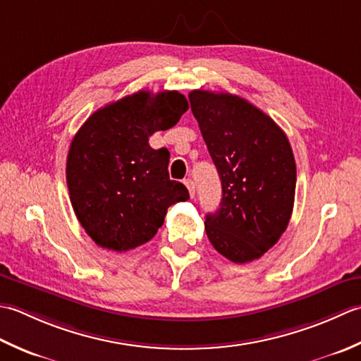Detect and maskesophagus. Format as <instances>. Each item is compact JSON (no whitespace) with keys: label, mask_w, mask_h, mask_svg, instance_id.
Segmentation results:
<instances>
[{"label":"esophagus","mask_w":361,"mask_h":361,"mask_svg":"<svg viewBox=\"0 0 361 361\" xmlns=\"http://www.w3.org/2000/svg\"><path fill=\"white\" fill-rule=\"evenodd\" d=\"M183 183H185V187L188 188V191H190V196H191V197H195V182H193V179H191V178L183 179Z\"/></svg>","instance_id":"34e87169"}]
</instances>
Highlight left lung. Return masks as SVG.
I'll return each mask as SVG.
<instances>
[{
    "mask_svg": "<svg viewBox=\"0 0 361 361\" xmlns=\"http://www.w3.org/2000/svg\"><path fill=\"white\" fill-rule=\"evenodd\" d=\"M188 99L223 185L219 209L205 216L207 237L233 263L260 259L291 218L296 164L288 138L235 94L193 90Z\"/></svg>",
    "mask_w": 361,
    "mask_h": 361,
    "instance_id": "8db88e82",
    "label": "left lung"
}]
</instances>
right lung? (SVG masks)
Instances as JSON below:
<instances>
[{
	"mask_svg": "<svg viewBox=\"0 0 361 361\" xmlns=\"http://www.w3.org/2000/svg\"><path fill=\"white\" fill-rule=\"evenodd\" d=\"M187 110L179 92L140 90L98 109L78 130L67 185L80 226L98 246L123 252L145 245L168 207L190 197L170 179L168 149L149 146L154 132L173 128Z\"/></svg>",
	"mask_w": 361,
	"mask_h": 361,
	"instance_id": "1",
	"label": "right lung"
}]
</instances>
